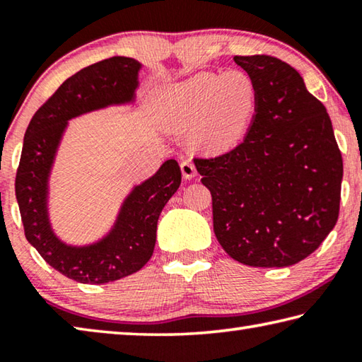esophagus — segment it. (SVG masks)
Returning <instances> with one entry per match:
<instances>
[{
  "label": "esophagus",
  "mask_w": 362,
  "mask_h": 362,
  "mask_svg": "<svg viewBox=\"0 0 362 362\" xmlns=\"http://www.w3.org/2000/svg\"><path fill=\"white\" fill-rule=\"evenodd\" d=\"M180 169H182V174L185 179H193V177L196 175V168L192 159H183V161L180 163Z\"/></svg>",
  "instance_id": "34e87169"
}]
</instances>
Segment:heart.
I'll use <instances>...</instances> for the list:
<instances>
[{
    "instance_id": "obj_1",
    "label": "heart",
    "mask_w": 362,
    "mask_h": 362,
    "mask_svg": "<svg viewBox=\"0 0 362 362\" xmlns=\"http://www.w3.org/2000/svg\"><path fill=\"white\" fill-rule=\"evenodd\" d=\"M257 108V84L246 71H203L159 90L155 115L161 129L192 127L196 145L225 151L244 137Z\"/></svg>"
}]
</instances>
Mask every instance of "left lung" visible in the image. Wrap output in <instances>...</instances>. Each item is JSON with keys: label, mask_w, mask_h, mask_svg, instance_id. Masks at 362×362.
I'll return each instance as SVG.
<instances>
[{"label": "left lung", "mask_w": 362, "mask_h": 362, "mask_svg": "<svg viewBox=\"0 0 362 362\" xmlns=\"http://www.w3.org/2000/svg\"><path fill=\"white\" fill-rule=\"evenodd\" d=\"M233 59L257 84L252 124L231 151L194 158V166L225 252L249 267H289L337 223L341 153L326 107L296 69L272 56Z\"/></svg>", "instance_id": "left-lung-1"}]
</instances>
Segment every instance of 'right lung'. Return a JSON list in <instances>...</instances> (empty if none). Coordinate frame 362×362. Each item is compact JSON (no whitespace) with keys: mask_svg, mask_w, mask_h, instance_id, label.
I'll use <instances>...</instances> for the list:
<instances>
[{"mask_svg":"<svg viewBox=\"0 0 362 362\" xmlns=\"http://www.w3.org/2000/svg\"><path fill=\"white\" fill-rule=\"evenodd\" d=\"M140 66L129 57H110L79 70L38 108L23 137L16 174L23 231L49 265L83 284H105L129 276L151 259L159 214L182 182L179 163L168 159L155 175L134 187L112 231L89 246L62 243L49 223V174L69 119L132 102Z\"/></svg>","mask_w":362,"mask_h":362,"instance_id":"1","label":"right lung"}]
</instances>
